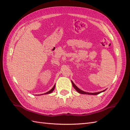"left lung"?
I'll return each instance as SVG.
<instances>
[{"mask_svg": "<svg viewBox=\"0 0 130 130\" xmlns=\"http://www.w3.org/2000/svg\"><path fill=\"white\" fill-rule=\"evenodd\" d=\"M72 85H73V87L76 89V90L78 92V93H81V94H92V95H96V94H99V93H101V92H103V91H105V90H104V91H101V92H96V93H89V92H84V91H82V90H80V89H79V88H78L77 86L75 85L74 84V83L72 81Z\"/></svg>", "mask_w": 130, "mask_h": 130, "instance_id": "left-lung-1", "label": "left lung"}]
</instances>
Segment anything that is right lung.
Here are the masks:
<instances>
[{"instance_id": "1", "label": "right lung", "mask_w": 130, "mask_h": 130, "mask_svg": "<svg viewBox=\"0 0 130 130\" xmlns=\"http://www.w3.org/2000/svg\"><path fill=\"white\" fill-rule=\"evenodd\" d=\"M54 88H55V85H54V86H53V87L51 89V90L50 91H48V92H47V93H45L44 94H49V93H51V92H53V91L54 90Z\"/></svg>"}]
</instances>
